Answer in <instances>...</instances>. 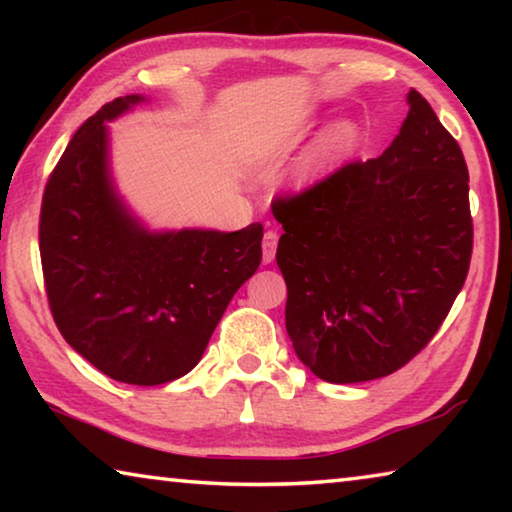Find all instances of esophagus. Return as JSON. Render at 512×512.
Listing matches in <instances>:
<instances>
[{
	"mask_svg": "<svg viewBox=\"0 0 512 512\" xmlns=\"http://www.w3.org/2000/svg\"><path fill=\"white\" fill-rule=\"evenodd\" d=\"M275 248H277V232L275 230H266L264 239H262V259L264 264H271L275 257Z\"/></svg>",
	"mask_w": 512,
	"mask_h": 512,
	"instance_id": "1",
	"label": "esophagus"
}]
</instances>
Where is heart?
I'll return each mask as SVG.
<instances>
[{"mask_svg":"<svg viewBox=\"0 0 512 512\" xmlns=\"http://www.w3.org/2000/svg\"><path fill=\"white\" fill-rule=\"evenodd\" d=\"M359 140H361V128L357 121L352 119L334 121V124L320 135V140L311 146V151L305 155V158L300 160V164L296 167V178L298 180L314 178L318 171H323L332 162L345 158V155L357 149Z\"/></svg>","mask_w":512,"mask_h":512,"instance_id":"b5f03b06","label":"heart"}]
</instances>
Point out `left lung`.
Masks as SVG:
<instances>
[{
	"label": "left lung",
	"mask_w": 512,
	"mask_h": 512,
	"mask_svg": "<svg viewBox=\"0 0 512 512\" xmlns=\"http://www.w3.org/2000/svg\"><path fill=\"white\" fill-rule=\"evenodd\" d=\"M391 146L277 198L287 332L329 384L391 375L427 345L472 257L463 151L420 92Z\"/></svg>",
	"instance_id": "1"
}]
</instances>
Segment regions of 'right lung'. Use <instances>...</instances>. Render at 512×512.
Masks as SVG:
<instances>
[{"mask_svg":"<svg viewBox=\"0 0 512 512\" xmlns=\"http://www.w3.org/2000/svg\"><path fill=\"white\" fill-rule=\"evenodd\" d=\"M142 101H110L74 133L42 196L40 257L63 339L110 379L158 386L201 361L262 262L264 228L158 232L128 210L112 180L106 124Z\"/></svg>","mask_w":512,"mask_h":512,"instance_id":"right-lung-1","label":"right lung"}]
</instances>
